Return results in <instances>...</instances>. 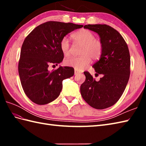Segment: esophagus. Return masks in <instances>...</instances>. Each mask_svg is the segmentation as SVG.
Instances as JSON below:
<instances>
[{"label":"esophagus","mask_w":146,"mask_h":146,"mask_svg":"<svg viewBox=\"0 0 146 146\" xmlns=\"http://www.w3.org/2000/svg\"><path fill=\"white\" fill-rule=\"evenodd\" d=\"M81 73V72L80 71H79L78 70H75V75H78V74Z\"/></svg>","instance_id":"esophagus-1"}]
</instances>
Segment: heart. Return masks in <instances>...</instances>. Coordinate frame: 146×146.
Masks as SVG:
<instances>
[{
  "mask_svg": "<svg viewBox=\"0 0 146 146\" xmlns=\"http://www.w3.org/2000/svg\"><path fill=\"white\" fill-rule=\"evenodd\" d=\"M74 41L83 45L81 51L82 56L71 57L64 61L68 66L73 67L76 70H83L90 63L91 58L97 60L100 58L102 52V45L100 41L95 39L94 34L88 29H80L71 35ZM60 48L65 56L70 55V43L66 37L61 39Z\"/></svg>",
  "mask_w": 146,
  "mask_h": 146,
  "instance_id": "heart-1",
  "label": "heart"
}]
</instances>
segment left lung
I'll use <instances>...</instances> for the list:
<instances>
[{"mask_svg": "<svg viewBox=\"0 0 146 146\" xmlns=\"http://www.w3.org/2000/svg\"><path fill=\"white\" fill-rule=\"evenodd\" d=\"M97 33L102 45L100 60L93 65L95 76L102 75L99 81L85 71V82L80 86L83 98L96 109L112 106L124 92L130 76L131 58L128 46L120 34L106 24L84 26Z\"/></svg>", "mask_w": 146, "mask_h": 146, "instance_id": "1", "label": "left lung"}]
</instances>
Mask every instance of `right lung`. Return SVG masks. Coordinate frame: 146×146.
<instances>
[{
  "mask_svg": "<svg viewBox=\"0 0 146 146\" xmlns=\"http://www.w3.org/2000/svg\"><path fill=\"white\" fill-rule=\"evenodd\" d=\"M83 25L49 21L34 29L22 46L18 70L24 92L31 100L45 105L54 100L63 88V80L74 75L73 68L60 66L52 71L49 64L62 62L64 54L60 42L73 31Z\"/></svg>",
  "mask_w": 146,
  "mask_h": 146,
  "instance_id": "add662e5",
  "label": "right lung"
}]
</instances>
